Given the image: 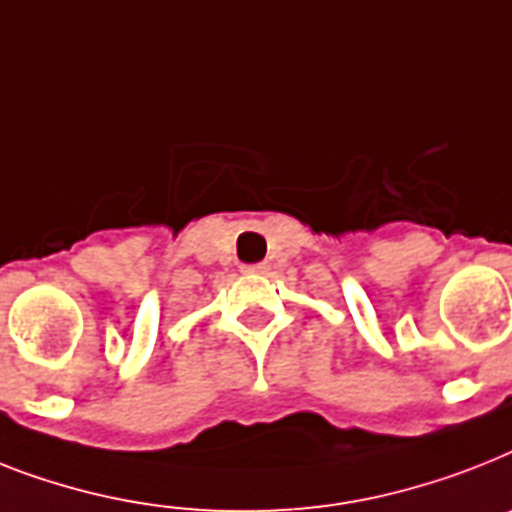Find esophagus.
<instances>
[{
    "label": "esophagus",
    "instance_id": "obj_1",
    "mask_svg": "<svg viewBox=\"0 0 512 512\" xmlns=\"http://www.w3.org/2000/svg\"><path fill=\"white\" fill-rule=\"evenodd\" d=\"M244 273H249V276H260V273H268L270 265L268 263H252V265H244Z\"/></svg>",
    "mask_w": 512,
    "mask_h": 512
}]
</instances>
